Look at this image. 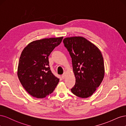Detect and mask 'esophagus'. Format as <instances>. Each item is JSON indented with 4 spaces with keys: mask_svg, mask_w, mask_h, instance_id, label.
<instances>
[{
    "mask_svg": "<svg viewBox=\"0 0 126 126\" xmlns=\"http://www.w3.org/2000/svg\"><path fill=\"white\" fill-rule=\"evenodd\" d=\"M62 78H63V79H64V78H65V77H66L65 74H63L62 76Z\"/></svg>",
    "mask_w": 126,
    "mask_h": 126,
    "instance_id": "1",
    "label": "esophagus"
}]
</instances>
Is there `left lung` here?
Listing matches in <instances>:
<instances>
[{
	"label": "left lung",
	"instance_id": "obj_1",
	"mask_svg": "<svg viewBox=\"0 0 126 126\" xmlns=\"http://www.w3.org/2000/svg\"><path fill=\"white\" fill-rule=\"evenodd\" d=\"M63 43L71 57L76 78L71 92L79 97H89L100 86L104 77L101 52L94 44L82 37H67Z\"/></svg>",
	"mask_w": 126,
	"mask_h": 126
}]
</instances>
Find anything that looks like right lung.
Returning a JSON list of instances; mask_svg holds the SVG:
<instances>
[{"label": "right lung", "mask_w": 126, "mask_h": 126, "mask_svg": "<svg viewBox=\"0 0 126 126\" xmlns=\"http://www.w3.org/2000/svg\"><path fill=\"white\" fill-rule=\"evenodd\" d=\"M63 37L32 41L22 50L17 75L27 92L33 97L43 98L51 94L59 81L49 67L48 56L61 43Z\"/></svg>", "instance_id": "1"}]
</instances>
